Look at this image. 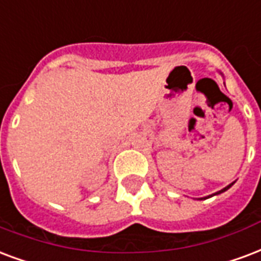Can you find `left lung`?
Segmentation results:
<instances>
[{
	"mask_svg": "<svg viewBox=\"0 0 261 261\" xmlns=\"http://www.w3.org/2000/svg\"><path fill=\"white\" fill-rule=\"evenodd\" d=\"M234 183H235V181H232V183H230V184H228V186H227V187H224V189H223V190H220V191H217V193L212 194V195H207V197L199 198V199H206V198H211V197H213V195H219V194H221V193H224V191H227V190L230 189L231 186H232V184H234Z\"/></svg>",
	"mask_w": 261,
	"mask_h": 261,
	"instance_id": "8db88e82",
	"label": "left lung"
}]
</instances>
